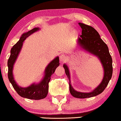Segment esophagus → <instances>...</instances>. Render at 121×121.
<instances>
[{
  "instance_id": "obj_1",
  "label": "esophagus",
  "mask_w": 121,
  "mask_h": 121,
  "mask_svg": "<svg viewBox=\"0 0 121 121\" xmlns=\"http://www.w3.org/2000/svg\"><path fill=\"white\" fill-rule=\"evenodd\" d=\"M66 59H67V57H66V56L65 55V54H62L60 56V62H61V63L64 62L66 60Z\"/></svg>"
}]
</instances>
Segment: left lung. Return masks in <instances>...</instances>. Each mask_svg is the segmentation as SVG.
Listing matches in <instances>:
<instances>
[{
	"label": "left lung",
	"instance_id": "8db88e82",
	"mask_svg": "<svg viewBox=\"0 0 121 121\" xmlns=\"http://www.w3.org/2000/svg\"><path fill=\"white\" fill-rule=\"evenodd\" d=\"M79 24L82 29V35H80V37L78 39L79 44L84 49L99 57L104 71L103 80L97 88L91 92H80L75 91L71 86L68 68L65 64L64 65L63 67L65 69V73L69 80V91L71 95L77 98H87L93 97L101 94L107 87L112 77V61L108 47L100 38L98 31L88 25L81 23Z\"/></svg>",
	"mask_w": 121,
	"mask_h": 121
}]
</instances>
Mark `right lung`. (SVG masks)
<instances>
[{"mask_svg":"<svg viewBox=\"0 0 121 121\" xmlns=\"http://www.w3.org/2000/svg\"><path fill=\"white\" fill-rule=\"evenodd\" d=\"M38 29H39L37 27H35L28 32L22 34L19 41L11 48V54L7 62L8 78L13 88L15 89L17 92L22 97L27 98V99H34V100L43 99L47 96L48 93L49 82H50L52 75L54 73L56 68L59 65L58 57H57L53 60L52 61L46 68L45 72V75L43 80L41 81L40 83L38 84H32L27 88H22L17 84L13 78V65L15 63L23 45V42L30 34L37 31Z\"/></svg>","mask_w":121,"mask_h":121,"instance_id":"add662e5","label":"right lung"}]
</instances>
